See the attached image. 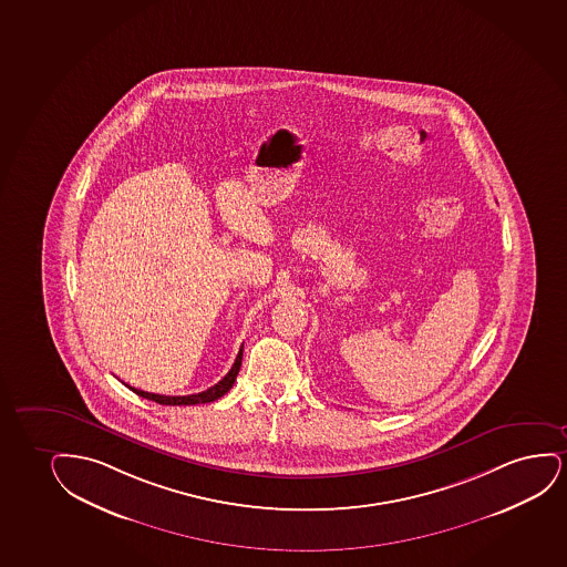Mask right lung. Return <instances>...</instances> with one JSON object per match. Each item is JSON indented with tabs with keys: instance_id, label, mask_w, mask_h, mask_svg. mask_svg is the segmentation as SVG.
I'll use <instances>...</instances> for the list:
<instances>
[{
	"instance_id": "obj_1",
	"label": "right lung",
	"mask_w": 567,
	"mask_h": 567,
	"mask_svg": "<svg viewBox=\"0 0 567 567\" xmlns=\"http://www.w3.org/2000/svg\"><path fill=\"white\" fill-rule=\"evenodd\" d=\"M241 359H244V344H241V349L237 352L236 362L231 365V370H229L216 385L208 388L207 391H203V393L184 394V396H166V394L147 393V391H140V389L134 388L130 389H132L134 393L140 394V396H144V399L158 402V404H168V406H187V404H205V402L218 401V399L228 393L231 385H234L237 373H239V368H241Z\"/></svg>"
}]
</instances>
